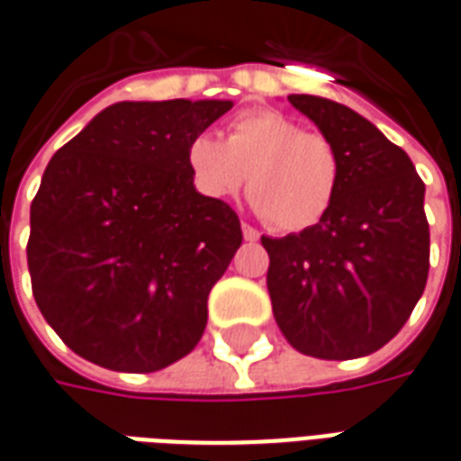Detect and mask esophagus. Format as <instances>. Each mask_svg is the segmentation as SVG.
Listing matches in <instances>:
<instances>
[{
  "label": "esophagus",
  "instance_id": "34e87169",
  "mask_svg": "<svg viewBox=\"0 0 461 461\" xmlns=\"http://www.w3.org/2000/svg\"><path fill=\"white\" fill-rule=\"evenodd\" d=\"M241 234L247 241H257L259 240V230H254L251 224H241Z\"/></svg>",
  "mask_w": 461,
  "mask_h": 461
}]
</instances>
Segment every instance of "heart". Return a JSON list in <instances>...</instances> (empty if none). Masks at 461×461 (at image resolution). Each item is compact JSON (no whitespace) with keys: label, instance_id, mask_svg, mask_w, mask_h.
<instances>
[{"label":"heart","instance_id":"b5f03b06","mask_svg":"<svg viewBox=\"0 0 461 461\" xmlns=\"http://www.w3.org/2000/svg\"><path fill=\"white\" fill-rule=\"evenodd\" d=\"M187 170L212 200L230 197L249 177V200L261 220L279 231H301L329 214L343 165L329 135L303 131L279 111L254 108L231 118L224 142L210 132L194 135Z\"/></svg>","mask_w":461,"mask_h":461}]
</instances>
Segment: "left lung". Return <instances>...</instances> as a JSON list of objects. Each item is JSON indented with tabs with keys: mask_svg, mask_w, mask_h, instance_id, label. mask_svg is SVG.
<instances>
[{
	"mask_svg": "<svg viewBox=\"0 0 461 461\" xmlns=\"http://www.w3.org/2000/svg\"><path fill=\"white\" fill-rule=\"evenodd\" d=\"M289 104L336 142L343 172L319 224L261 237L274 319L303 356H370L395 339L425 291V182L402 148L348 105L306 94Z\"/></svg>",
	"mask_w": 461,
	"mask_h": 461,
	"instance_id": "8db88e82",
	"label": "left lung"
}]
</instances>
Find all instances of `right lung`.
Wrapping results in <instances>:
<instances>
[{"instance_id":"add662e5","label":"right lung","mask_w":461,"mask_h":461,"mask_svg":"<svg viewBox=\"0 0 461 461\" xmlns=\"http://www.w3.org/2000/svg\"><path fill=\"white\" fill-rule=\"evenodd\" d=\"M230 108L122 101L46 165L26 259L36 306L76 356L152 373L200 343L241 224L227 202L194 190L187 145Z\"/></svg>"}]
</instances>
